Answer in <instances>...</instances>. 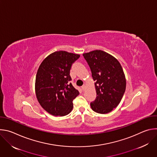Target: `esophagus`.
<instances>
[{"instance_id": "1", "label": "esophagus", "mask_w": 157, "mask_h": 157, "mask_svg": "<svg viewBox=\"0 0 157 157\" xmlns=\"http://www.w3.org/2000/svg\"><path fill=\"white\" fill-rule=\"evenodd\" d=\"M81 89H82V91H84L85 89H86V86H85V85H83V86L81 87Z\"/></svg>"}]
</instances>
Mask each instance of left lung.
<instances>
[{
  "mask_svg": "<svg viewBox=\"0 0 157 157\" xmlns=\"http://www.w3.org/2000/svg\"><path fill=\"white\" fill-rule=\"evenodd\" d=\"M82 55L95 81L97 96L91 107L97 113H109L119 105L125 91L126 79L122 66L116 58L102 50Z\"/></svg>",
  "mask_w": 157,
  "mask_h": 157,
  "instance_id": "obj_1",
  "label": "left lung"
}]
</instances>
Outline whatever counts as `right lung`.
I'll list each match as a JSON object with an SVG mask.
<instances>
[{"mask_svg":"<svg viewBox=\"0 0 157 157\" xmlns=\"http://www.w3.org/2000/svg\"><path fill=\"white\" fill-rule=\"evenodd\" d=\"M80 55L65 51L48 55L40 65L35 79L38 101L47 112L55 116L71 113L73 101L79 94L70 81L73 63Z\"/></svg>","mask_w":157,"mask_h":157,"instance_id":"add662e5","label":"right lung"}]
</instances>
